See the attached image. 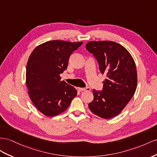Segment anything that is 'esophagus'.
<instances>
[{"mask_svg":"<svg viewBox=\"0 0 157 157\" xmlns=\"http://www.w3.org/2000/svg\"><path fill=\"white\" fill-rule=\"evenodd\" d=\"M90 87H86V88H81V87H78V90L80 91H90Z\"/></svg>","mask_w":157,"mask_h":157,"instance_id":"esophagus-1","label":"esophagus"}]
</instances>
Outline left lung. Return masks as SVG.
Masks as SVG:
<instances>
[{"label": "left lung", "mask_w": 157, "mask_h": 157, "mask_svg": "<svg viewBox=\"0 0 157 157\" xmlns=\"http://www.w3.org/2000/svg\"><path fill=\"white\" fill-rule=\"evenodd\" d=\"M86 49L97 59L99 70L105 74L101 91L93 90L89 103L92 113L103 119L119 115L135 94L137 86L136 65L125 48L112 41H91Z\"/></svg>", "instance_id": "1"}]
</instances>
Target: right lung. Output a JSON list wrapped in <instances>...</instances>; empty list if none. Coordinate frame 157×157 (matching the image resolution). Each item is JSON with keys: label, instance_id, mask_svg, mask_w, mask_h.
<instances>
[{"label": "right lung", "instance_id": "add662e5", "mask_svg": "<svg viewBox=\"0 0 157 157\" xmlns=\"http://www.w3.org/2000/svg\"><path fill=\"white\" fill-rule=\"evenodd\" d=\"M83 42L48 41L36 47L26 65V83L29 97L38 110L48 117L66 111L76 95L73 86L61 81L72 52Z\"/></svg>", "mask_w": 157, "mask_h": 157}]
</instances>
